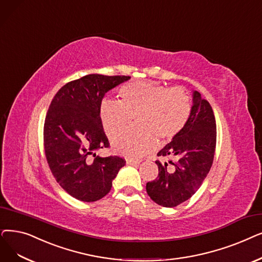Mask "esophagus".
Instances as JSON below:
<instances>
[{"instance_id":"1","label":"esophagus","mask_w":262,"mask_h":262,"mask_svg":"<svg viewBox=\"0 0 262 262\" xmlns=\"http://www.w3.org/2000/svg\"><path fill=\"white\" fill-rule=\"evenodd\" d=\"M140 162H138V161H134V159H126V164L127 165H137V164H139Z\"/></svg>"}]
</instances>
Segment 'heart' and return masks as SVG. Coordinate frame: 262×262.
<instances>
[{
  "instance_id": "heart-1",
  "label": "heart",
  "mask_w": 262,
  "mask_h": 262,
  "mask_svg": "<svg viewBox=\"0 0 262 262\" xmlns=\"http://www.w3.org/2000/svg\"><path fill=\"white\" fill-rule=\"evenodd\" d=\"M121 101L104 99L99 118L109 137L123 132L135 119L137 129L123 133L112 140L117 153L139 159L156 146V138L168 141L183 130L189 120L191 101L184 90L135 81L120 89Z\"/></svg>"
}]
</instances>
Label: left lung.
Instances as JSON below:
<instances>
[{
  "label": "left lung",
  "instance_id": "1",
  "mask_svg": "<svg viewBox=\"0 0 262 262\" xmlns=\"http://www.w3.org/2000/svg\"><path fill=\"white\" fill-rule=\"evenodd\" d=\"M216 146V123L209 101L192 92L189 120L176 138L157 156H176L177 162L156 161L158 177L146 183V192L159 206L174 208L188 200L206 179L213 164Z\"/></svg>",
  "mask_w": 262,
  "mask_h": 262
}]
</instances>
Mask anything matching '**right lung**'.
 Listing matches in <instances>:
<instances>
[{"instance_id": "obj_1", "label": "right lung", "mask_w": 262, "mask_h": 262, "mask_svg": "<svg viewBox=\"0 0 262 262\" xmlns=\"http://www.w3.org/2000/svg\"><path fill=\"white\" fill-rule=\"evenodd\" d=\"M129 76L86 75L62 86L53 97L43 126L45 153L51 172L72 197L93 202L105 197L125 161L100 157L109 146L99 118L105 94Z\"/></svg>"}]
</instances>
